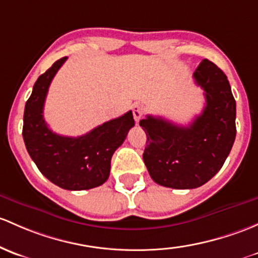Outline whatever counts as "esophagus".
Returning <instances> with one entry per match:
<instances>
[{
    "label": "esophagus",
    "instance_id": "obj_1",
    "mask_svg": "<svg viewBox=\"0 0 258 258\" xmlns=\"http://www.w3.org/2000/svg\"><path fill=\"white\" fill-rule=\"evenodd\" d=\"M143 111H145V107H143V105L135 104L134 106H132V113H134V118H135V121L137 122V123L140 122L141 118H142Z\"/></svg>",
    "mask_w": 258,
    "mask_h": 258
}]
</instances>
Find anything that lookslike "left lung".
Returning a JSON list of instances; mask_svg holds the SVG:
<instances>
[{
  "label": "left lung",
  "instance_id": "8db88e82",
  "mask_svg": "<svg viewBox=\"0 0 258 258\" xmlns=\"http://www.w3.org/2000/svg\"><path fill=\"white\" fill-rule=\"evenodd\" d=\"M193 77L205 107L188 126L151 115L140 121L147 135L143 161L151 178L167 188L194 189L210 180L236 137V101L224 72L204 59Z\"/></svg>",
  "mask_w": 258,
  "mask_h": 258
}]
</instances>
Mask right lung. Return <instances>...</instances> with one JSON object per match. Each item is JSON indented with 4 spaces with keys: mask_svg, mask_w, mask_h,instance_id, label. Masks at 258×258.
<instances>
[{
    "mask_svg": "<svg viewBox=\"0 0 258 258\" xmlns=\"http://www.w3.org/2000/svg\"><path fill=\"white\" fill-rule=\"evenodd\" d=\"M67 56L38 78L23 115L24 145L38 169L51 183L67 190H86L107 180L113 152L135 126L132 111L79 137L54 134L43 118L48 89Z\"/></svg>",
    "mask_w": 258,
    "mask_h": 258,
    "instance_id": "1",
    "label": "right lung"
}]
</instances>
